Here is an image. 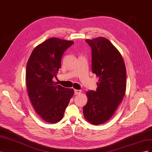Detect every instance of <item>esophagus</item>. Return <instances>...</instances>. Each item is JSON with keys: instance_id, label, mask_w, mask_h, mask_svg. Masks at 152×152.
<instances>
[{"instance_id": "obj_1", "label": "esophagus", "mask_w": 152, "mask_h": 152, "mask_svg": "<svg viewBox=\"0 0 152 152\" xmlns=\"http://www.w3.org/2000/svg\"><path fill=\"white\" fill-rule=\"evenodd\" d=\"M80 93H81V91L80 90H77V89L75 90V95H79Z\"/></svg>"}]
</instances>
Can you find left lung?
Instances as JSON below:
<instances>
[{
  "mask_svg": "<svg viewBox=\"0 0 152 152\" xmlns=\"http://www.w3.org/2000/svg\"><path fill=\"white\" fill-rule=\"evenodd\" d=\"M92 50V71L99 78L96 91L86 93L83 108L86 121L93 125L108 121L115 112L126 90V69L119 50L103 37L87 39Z\"/></svg>",
  "mask_w": 152,
  "mask_h": 152,
  "instance_id": "8db88e82",
  "label": "left lung"
}]
</instances>
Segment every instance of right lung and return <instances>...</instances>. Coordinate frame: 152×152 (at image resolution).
Instances as JSON below:
<instances>
[{"mask_svg":"<svg viewBox=\"0 0 152 152\" xmlns=\"http://www.w3.org/2000/svg\"><path fill=\"white\" fill-rule=\"evenodd\" d=\"M73 44L71 40L50 38L34 48L27 62L26 82L30 102L40 117L49 124L61 120L74 94L73 89L53 80L61 67L64 52Z\"/></svg>","mask_w":152,"mask_h":152,"instance_id":"right-lung-1","label":"right lung"}]
</instances>
